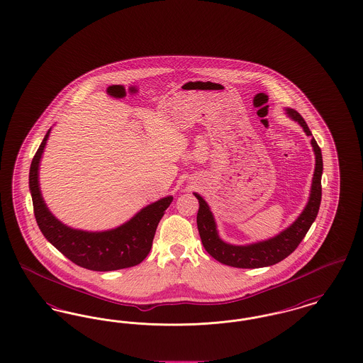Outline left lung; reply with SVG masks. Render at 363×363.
<instances>
[{
    "mask_svg": "<svg viewBox=\"0 0 363 363\" xmlns=\"http://www.w3.org/2000/svg\"><path fill=\"white\" fill-rule=\"evenodd\" d=\"M286 114L293 121L298 122L308 136H311L308 123L298 111H295L294 108H286ZM311 143L315 155V167L311 179L309 201L301 212V215L295 219L293 225H289L280 234L269 240L250 245H231L223 241L218 234L215 218L208 207L207 201L200 194L194 193L200 204L197 212L199 234L206 250L213 259L235 268H262L274 265L279 261L286 259L298 247V245L309 231L313 222L315 220L321 204L323 155L317 141L311 138Z\"/></svg>",
    "mask_w": 363,
    "mask_h": 363,
    "instance_id": "8db88e82",
    "label": "left lung"
}]
</instances>
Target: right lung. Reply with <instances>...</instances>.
<instances>
[{
    "label": "right lung",
    "instance_id": "add662e5",
    "mask_svg": "<svg viewBox=\"0 0 363 363\" xmlns=\"http://www.w3.org/2000/svg\"><path fill=\"white\" fill-rule=\"evenodd\" d=\"M50 130L52 128L40 143L30 167L35 219L42 234L67 259L86 269L106 272L138 265L148 256L156 227L172 204L173 196L140 209L132 219L111 230L84 231L64 225L49 211L39 188V163Z\"/></svg>",
    "mask_w": 363,
    "mask_h": 363
}]
</instances>
